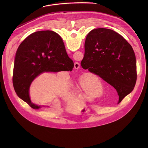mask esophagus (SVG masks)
I'll use <instances>...</instances> for the list:
<instances>
[{"label":"esophagus","mask_w":148,"mask_h":148,"mask_svg":"<svg viewBox=\"0 0 148 148\" xmlns=\"http://www.w3.org/2000/svg\"><path fill=\"white\" fill-rule=\"evenodd\" d=\"M79 67H80L79 63H78V62H75L74 63V68H75V69H79Z\"/></svg>","instance_id":"34e87169"}]
</instances>
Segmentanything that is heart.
I'll return each mask as SVG.
<instances>
[{
    "mask_svg": "<svg viewBox=\"0 0 148 148\" xmlns=\"http://www.w3.org/2000/svg\"><path fill=\"white\" fill-rule=\"evenodd\" d=\"M79 87L81 92L85 94L86 99L91 100L102 95L103 88L99 77L93 73H87L79 79Z\"/></svg>",
    "mask_w": 148,
    "mask_h": 148,
    "instance_id": "obj_1",
    "label": "heart"
}]
</instances>
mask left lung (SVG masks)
<instances>
[{"label": "left lung", "mask_w": 148, "mask_h": 148, "mask_svg": "<svg viewBox=\"0 0 148 148\" xmlns=\"http://www.w3.org/2000/svg\"><path fill=\"white\" fill-rule=\"evenodd\" d=\"M81 66L114 87L119 102L135 87L137 73L134 51L127 41L112 30L98 28L88 34Z\"/></svg>", "instance_id": "obj_1"}]
</instances>
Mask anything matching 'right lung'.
<instances>
[{
	"label": "right lung",
	"mask_w": 148,
	"mask_h": 148,
	"mask_svg": "<svg viewBox=\"0 0 148 148\" xmlns=\"http://www.w3.org/2000/svg\"><path fill=\"white\" fill-rule=\"evenodd\" d=\"M60 36L53 31L33 33L18 46L14 58L13 85L17 96L33 109L29 88L34 79L44 72L72 71L73 61L68 56Z\"/></svg>",
	"instance_id": "obj_1"
}]
</instances>
